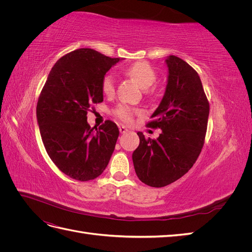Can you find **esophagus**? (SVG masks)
Here are the masks:
<instances>
[{
	"label": "esophagus",
	"instance_id": "esophagus-1",
	"mask_svg": "<svg viewBox=\"0 0 252 252\" xmlns=\"http://www.w3.org/2000/svg\"><path fill=\"white\" fill-rule=\"evenodd\" d=\"M119 129H120V132L121 133H126L128 131V129L126 127H124V126H120Z\"/></svg>",
	"mask_w": 252,
	"mask_h": 252
}]
</instances>
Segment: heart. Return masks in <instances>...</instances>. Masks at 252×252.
<instances>
[{"label":"heart","instance_id":"b5f03b06","mask_svg":"<svg viewBox=\"0 0 252 252\" xmlns=\"http://www.w3.org/2000/svg\"><path fill=\"white\" fill-rule=\"evenodd\" d=\"M128 77L133 79L143 89L152 87L157 82V73L148 63L138 62L129 66L125 70ZM101 87L103 94L106 95H112L116 91V82L111 74H106L102 80ZM114 116L124 123H131L133 117L138 113V110L129 107L127 105L120 104L113 110Z\"/></svg>","mask_w":252,"mask_h":252}]
</instances>
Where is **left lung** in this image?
Wrapping results in <instances>:
<instances>
[{"mask_svg": "<svg viewBox=\"0 0 252 252\" xmlns=\"http://www.w3.org/2000/svg\"><path fill=\"white\" fill-rule=\"evenodd\" d=\"M168 83L150 128H159L158 139L138 132L140 145L132 154L138 178L151 187H164L182 178L199 158L205 143L209 102L199 74L184 60L169 56Z\"/></svg>", "mask_w": 252, "mask_h": 252, "instance_id": "left-lung-1", "label": "left lung"}]
</instances>
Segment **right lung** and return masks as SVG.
Returning <instances> with one entry per match:
<instances>
[{"label":"right lung","mask_w":252,"mask_h":252,"mask_svg":"<svg viewBox=\"0 0 252 252\" xmlns=\"http://www.w3.org/2000/svg\"><path fill=\"white\" fill-rule=\"evenodd\" d=\"M119 61L90 48L73 50L58 60L40 94L36 119L45 149L71 179L97 178L116 147L117 124L107 120L94 131L87 113L94 104L103 102L102 80Z\"/></svg>","instance_id":"1"}]
</instances>
